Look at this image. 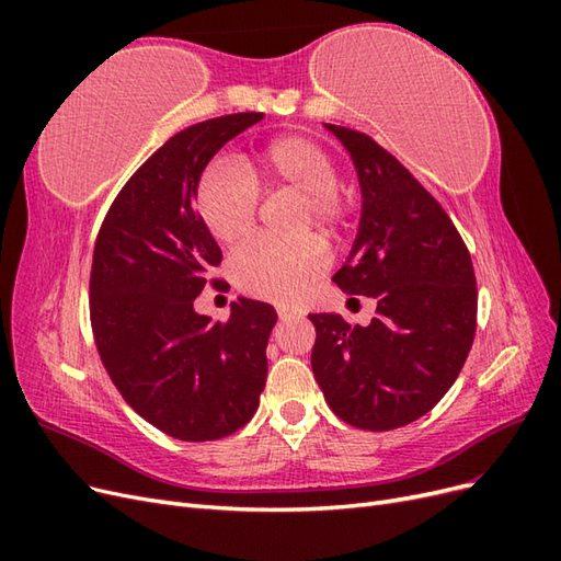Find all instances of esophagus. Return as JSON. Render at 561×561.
<instances>
[{"instance_id":"34e87169","label":"esophagus","mask_w":561,"mask_h":561,"mask_svg":"<svg viewBox=\"0 0 561 561\" xmlns=\"http://www.w3.org/2000/svg\"><path fill=\"white\" fill-rule=\"evenodd\" d=\"M278 318H280L283 322H287V320L301 318V313H299V311H293V309H287V307H280V309H278Z\"/></svg>"}]
</instances>
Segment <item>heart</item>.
I'll return each mask as SVG.
<instances>
[{
  "instance_id": "obj_1",
  "label": "heart",
  "mask_w": 561,
  "mask_h": 561,
  "mask_svg": "<svg viewBox=\"0 0 561 561\" xmlns=\"http://www.w3.org/2000/svg\"><path fill=\"white\" fill-rule=\"evenodd\" d=\"M336 180L325 149L301 135H283L239 163H213L196 186V210L213 239L233 248L254 229L257 192H293L301 196L299 227L334 233L346 217ZM325 266L328 252L316 239L254 241L233 254L231 278L252 297L287 304L299 299Z\"/></svg>"
}]
</instances>
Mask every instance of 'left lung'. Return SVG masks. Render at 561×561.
Listing matches in <instances>:
<instances>
[{"label":"left lung","mask_w":561,"mask_h":561,"mask_svg":"<svg viewBox=\"0 0 561 561\" xmlns=\"http://www.w3.org/2000/svg\"><path fill=\"white\" fill-rule=\"evenodd\" d=\"M360 182V222L334 283L377 299L367 328L311 313V367L330 410L363 431H393L443 400L478 320L470 252L443 206L367 135L325 124Z\"/></svg>","instance_id":"1"}]
</instances>
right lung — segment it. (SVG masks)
Listing matches in <instances>:
<instances>
[{
	"instance_id": "1",
	"label": "right lung",
	"mask_w": 561,
	"mask_h": 561,
	"mask_svg": "<svg viewBox=\"0 0 561 561\" xmlns=\"http://www.w3.org/2000/svg\"><path fill=\"white\" fill-rule=\"evenodd\" d=\"M262 114H229L173 135L135 173L98 233L91 325L118 393L184 443L231 435L266 383L271 304L239 297L227 322L194 309L222 250L194 210L210 159Z\"/></svg>"
}]
</instances>
